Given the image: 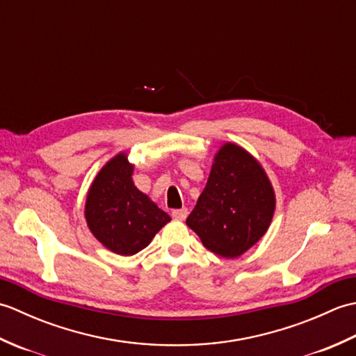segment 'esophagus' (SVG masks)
<instances>
[{
    "label": "esophagus",
    "mask_w": 356,
    "mask_h": 356,
    "mask_svg": "<svg viewBox=\"0 0 356 356\" xmlns=\"http://www.w3.org/2000/svg\"><path fill=\"white\" fill-rule=\"evenodd\" d=\"M174 220H185L188 216V209L186 208H180V209H174L171 213Z\"/></svg>",
    "instance_id": "1"
}]
</instances>
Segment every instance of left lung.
<instances>
[{"label":"left lung","instance_id":"left-lung-1","mask_svg":"<svg viewBox=\"0 0 356 356\" xmlns=\"http://www.w3.org/2000/svg\"><path fill=\"white\" fill-rule=\"evenodd\" d=\"M274 211L275 193L260 162L226 142L214 156L205 190L186 225L211 252L236 259L264 236Z\"/></svg>","mask_w":356,"mask_h":356}]
</instances>
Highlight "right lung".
I'll return each instance as SVG.
<instances>
[{
    "label": "right lung",
    "instance_id": "right-lung-1",
    "mask_svg": "<svg viewBox=\"0 0 356 356\" xmlns=\"http://www.w3.org/2000/svg\"><path fill=\"white\" fill-rule=\"evenodd\" d=\"M134 165L125 153L105 163L90 186L86 220L93 236L119 255H134L147 248L171 220L133 182Z\"/></svg>",
    "mask_w": 356,
    "mask_h": 356
}]
</instances>
